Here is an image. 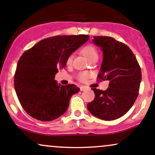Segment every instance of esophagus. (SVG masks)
<instances>
[{
  "label": "esophagus",
  "instance_id": "34e87169",
  "mask_svg": "<svg viewBox=\"0 0 155 155\" xmlns=\"http://www.w3.org/2000/svg\"><path fill=\"white\" fill-rule=\"evenodd\" d=\"M85 89H86V87H85L84 86H81V87H80V90H81V91H84V90Z\"/></svg>",
  "mask_w": 155,
  "mask_h": 155
}]
</instances>
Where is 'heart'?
Masks as SVG:
<instances>
[{
    "mask_svg": "<svg viewBox=\"0 0 155 155\" xmlns=\"http://www.w3.org/2000/svg\"><path fill=\"white\" fill-rule=\"evenodd\" d=\"M83 54L87 57V58H88L89 60H90L91 58H93L95 56H97V51L96 50V49L92 45H87L83 49ZM72 61V56L68 57L67 60V63H71ZM89 74L87 72H82L80 73L79 74V79L81 81H84L88 78Z\"/></svg>",
    "mask_w": 155,
    "mask_h": 155,
    "instance_id": "b5f03b06",
    "label": "heart"
}]
</instances>
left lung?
Returning a JSON list of instances; mask_svg holds the SVG:
<instances>
[{"instance_id":"obj_1","label":"left lung","mask_w":155,"mask_h":155,"mask_svg":"<svg viewBox=\"0 0 155 155\" xmlns=\"http://www.w3.org/2000/svg\"><path fill=\"white\" fill-rule=\"evenodd\" d=\"M92 42L103 52L99 79L109 81L105 91L92 88L95 97L87 104L93 116L114 120L125 114L134 104L141 81L136 56L127 45L108 36H93Z\"/></svg>"}]
</instances>
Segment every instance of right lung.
<instances>
[{
    "mask_svg": "<svg viewBox=\"0 0 155 155\" xmlns=\"http://www.w3.org/2000/svg\"><path fill=\"white\" fill-rule=\"evenodd\" d=\"M89 38L88 35H56L40 41L23 53L14 85L19 103L30 116L47 122L67 111L71 97L80 89L74 84H58L55 74Z\"/></svg>",
    "mask_w": 155,
    "mask_h": 155,
    "instance_id": "add662e5",
    "label": "right lung"
}]
</instances>
